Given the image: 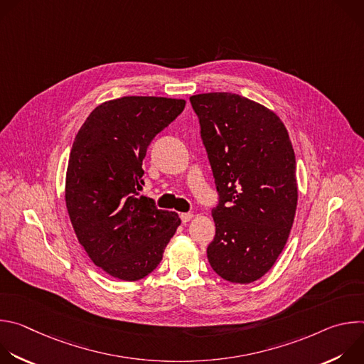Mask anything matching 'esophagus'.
<instances>
[{
  "mask_svg": "<svg viewBox=\"0 0 364 364\" xmlns=\"http://www.w3.org/2000/svg\"><path fill=\"white\" fill-rule=\"evenodd\" d=\"M180 219L183 223H188L191 219H193V215L191 213H181L180 215Z\"/></svg>",
  "mask_w": 364,
  "mask_h": 364,
  "instance_id": "34e87169",
  "label": "esophagus"
}]
</instances>
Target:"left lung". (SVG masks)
I'll return each mask as SVG.
<instances>
[{"label": "left lung", "instance_id": "obj_1", "mask_svg": "<svg viewBox=\"0 0 364 364\" xmlns=\"http://www.w3.org/2000/svg\"><path fill=\"white\" fill-rule=\"evenodd\" d=\"M219 204L207 259L233 284L262 278L281 255L296 210L295 154L279 117L229 92L190 97Z\"/></svg>", "mask_w": 364, "mask_h": 364}]
</instances>
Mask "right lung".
<instances>
[{
    "label": "right lung",
    "mask_w": 364,
    "mask_h": 364,
    "mask_svg": "<svg viewBox=\"0 0 364 364\" xmlns=\"http://www.w3.org/2000/svg\"><path fill=\"white\" fill-rule=\"evenodd\" d=\"M184 99L124 96L103 102L79 129L66 173V207L92 262L122 281L151 274L181 220L138 197L154 136L184 109Z\"/></svg>",
    "instance_id": "obj_1"
}]
</instances>
